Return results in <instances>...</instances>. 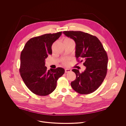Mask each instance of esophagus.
<instances>
[{
    "label": "esophagus",
    "instance_id": "1",
    "mask_svg": "<svg viewBox=\"0 0 126 126\" xmlns=\"http://www.w3.org/2000/svg\"><path fill=\"white\" fill-rule=\"evenodd\" d=\"M65 73H68V72H70L71 71V70L70 69H65Z\"/></svg>",
    "mask_w": 126,
    "mask_h": 126
}]
</instances>
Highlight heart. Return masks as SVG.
<instances>
[{"mask_svg": "<svg viewBox=\"0 0 126 126\" xmlns=\"http://www.w3.org/2000/svg\"><path fill=\"white\" fill-rule=\"evenodd\" d=\"M64 41H73L72 40V39H70V38H65V39L64 40ZM62 62H63V64L65 65H67L68 64V61L67 60L65 59V60H63Z\"/></svg>", "mask_w": 126, "mask_h": 126, "instance_id": "obj_1", "label": "heart"}]
</instances>
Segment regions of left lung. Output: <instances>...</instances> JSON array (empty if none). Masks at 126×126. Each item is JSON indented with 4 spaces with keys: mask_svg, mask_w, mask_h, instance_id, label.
<instances>
[{
    "mask_svg": "<svg viewBox=\"0 0 126 126\" xmlns=\"http://www.w3.org/2000/svg\"><path fill=\"white\" fill-rule=\"evenodd\" d=\"M63 33L74 40L75 56L77 59H81L80 62L84 60L83 65L86 66L82 73L77 69L72 70L76 78L71 82V87L81 94L92 93L100 87L106 77L108 60L107 53L95 36L79 31H66Z\"/></svg>",
    "mask_w": 126,
    "mask_h": 126,
    "instance_id": "left-lung-1",
    "label": "left lung"
}]
</instances>
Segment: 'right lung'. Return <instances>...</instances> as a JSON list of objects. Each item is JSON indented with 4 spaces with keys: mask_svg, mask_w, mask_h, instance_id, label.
Here are the masks:
<instances>
[{
    "mask_svg": "<svg viewBox=\"0 0 126 126\" xmlns=\"http://www.w3.org/2000/svg\"><path fill=\"white\" fill-rule=\"evenodd\" d=\"M62 32L45 34L29 39L20 55L21 77L26 86L34 94L46 96L56 88L57 81L65 72L60 67L47 70L45 60L52 54L51 46Z\"/></svg>",
    "mask_w": 126,
    "mask_h": 126,
    "instance_id": "obj_1",
    "label": "right lung"
}]
</instances>
